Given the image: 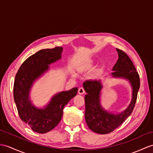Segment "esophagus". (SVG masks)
Returning <instances> with one entry per match:
<instances>
[{
	"label": "esophagus",
	"instance_id": "obj_1",
	"mask_svg": "<svg viewBox=\"0 0 153 153\" xmlns=\"http://www.w3.org/2000/svg\"><path fill=\"white\" fill-rule=\"evenodd\" d=\"M78 92H79V94H80V95H82V94H84V93H85V90H84V88H82V87L79 88V91H78Z\"/></svg>",
	"mask_w": 153,
	"mask_h": 153
}]
</instances>
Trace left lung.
Masks as SVG:
<instances>
[{"instance_id": "obj_1", "label": "left lung", "mask_w": 153, "mask_h": 153, "mask_svg": "<svg viewBox=\"0 0 153 153\" xmlns=\"http://www.w3.org/2000/svg\"><path fill=\"white\" fill-rule=\"evenodd\" d=\"M118 59L112 68L111 75L114 79H123L128 82L132 88V99L129 105L121 112H111L101 105V80H89L84 82L83 87L87 94L85 95V120L92 131L100 134H106L117 128L132 112L137 99L140 82L139 74L131 59L125 52L116 48Z\"/></svg>"}]
</instances>
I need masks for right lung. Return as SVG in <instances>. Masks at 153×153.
<instances>
[{
	"label": "right lung",
	"instance_id": "right-lung-1",
	"mask_svg": "<svg viewBox=\"0 0 153 153\" xmlns=\"http://www.w3.org/2000/svg\"><path fill=\"white\" fill-rule=\"evenodd\" d=\"M62 47L39 51L26 59L15 78L13 97L19 115L36 132L44 134L56 126L64 106L77 94V88L57 93L43 108L36 106L31 101L33 84L49 70L50 65L62 58Z\"/></svg>",
	"mask_w": 153,
	"mask_h": 153
}]
</instances>
